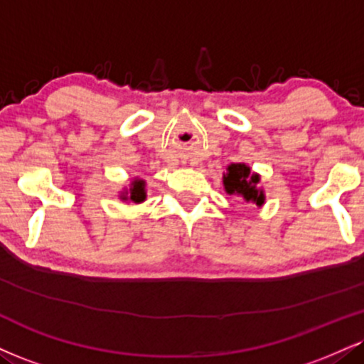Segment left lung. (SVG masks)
I'll return each mask as SVG.
<instances>
[{
  "label": "left lung",
  "mask_w": 364,
  "mask_h": 364,
  "mask_svg": "<svg viewBox=\"0 0 364 364\" xmlns=\"http://www.w3.org/2000/svg\"><path fill=\"white\" fill-rule=\"evenodd\" d=\"M259 183V176L251 173L246 164H230L224 174V186L229 195H239L246 201H254L256 205H262L264 195L257 190L256 185Z\"/></svg>",
  "instance_id": "1"
}]
</instances>
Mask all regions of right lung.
<instances>
[{
  "mask_svg": "<svg viewBox=\"0 0 364 364\" xmlns=\"http://www.w3.org/2000/svg\"><path fill=\"white\" fill-rule=\"evenodd\" d=\"M122 198H124V200L130 198L132 201H135V203H140V201L146 200V190H144L142 179H135V181L132 183V188H130V196L124 195Z\"/></svg>",
  "mask_w": 364,
  "mask_h": 364,
  "instance_id": "1",
  "label": "right lung"
}]
</instances>
